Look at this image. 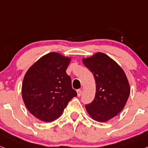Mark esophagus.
<instances>
[{
	"label": "esophagus",
	"mask_w": 148,
	"mask_h": 148,
	"mask_svg": "<svg viewBox=\"0 0 148 148\" xmlns=\"http://www.w3.org/2000/svg\"><path fill=\"white\" fill-rule=\"evenodd\" d=\"M81 94H82L81 90H77V95H78V97H81Z\"/></svg>",
	"instance_id": "esophagus-1"
}]
</instances>
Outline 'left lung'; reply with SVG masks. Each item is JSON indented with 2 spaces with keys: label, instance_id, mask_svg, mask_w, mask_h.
<instances>
[{
  "label": "left lung",
  "instance_id": "left-lung-1",
  "mask_svg": "<svg viewBox=\"0 0 148 148\" xmlns=\"http://www.w3.org/2000/svg\"><path fill=\"white\" fill-rule=\"evenodd\" d=\"M83 63L96 81L95 97L85 105L87 112L97 121H108L121 112L127 103L130 93L127 76L114 60L103 53L83 58Z\"/></svg>",
  "mask_w": 148,
  "mask_h": 148
}]
</instances>
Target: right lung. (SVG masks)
I'll return each instance as SVG.
<instances>
[{"label": "right lung", "mask_w": 148, "mask_h": 148, "mask_svg": "<svg viewBox=\"0 0 148 148\" xmlns=\"http://www.w3.org/2000/svg\"><path fill=\"white\" fill-rule=\"evenodd\" d=\"M70 58L56 52L42 56L27 71L22 97L32 114L44 122L56 120L77 93L66 69Z\"/></svg>", "instance_id": "obj_1"}]
</instances>
